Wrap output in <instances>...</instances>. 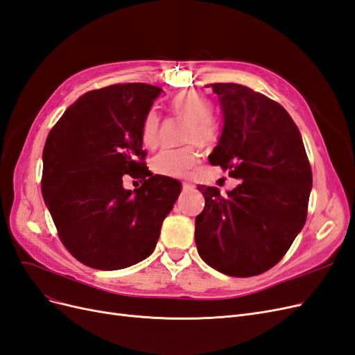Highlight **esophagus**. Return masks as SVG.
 Masks as SVG:
<instances>
[{
  "mask_svg": "<svg viewBox=\"0 0 355 355\" xmlns=\"http://www.w3.org/2000/svg\"><path fill=\"white\" fill-rule=\"evenodd\" d=\"M182 187H184V189H185V191H187V189L196 188V185H194V184H191V182H182Z\"/></svg>",
  "mask_w": 355,
  "mask_h": 355,
  "instance_id": "1",
  "label": "esophagus"
}]
</instances>
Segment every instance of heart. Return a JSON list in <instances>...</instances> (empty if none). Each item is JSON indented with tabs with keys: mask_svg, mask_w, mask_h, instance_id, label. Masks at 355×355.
<instances>
[{
	"mask_svg": "<svg viewBox=\"0 0 355 355\" xmlns=\"http://www.w3.org/2000/svg\"><path fill=\"white\" fill-rule=\"evenodd\" d=\"M171 111L178 116L187 118L184 139L185 142L207 144L216 136V123L209 114L211 111V102L198 92H184L178 94L171 102ZM159 118L157 111H149L141 127V141L144 146L153 148L158 142ZM197 151L192 146L179 149H164L154 158L151 167L157 175L166 178H184L189 170L197 164Z\"/></svg>",
	"mask_w": 355,
	"mask_h": 355,
	"instance_id": "heart-1",
	"label": "heart"
}]
</instances>
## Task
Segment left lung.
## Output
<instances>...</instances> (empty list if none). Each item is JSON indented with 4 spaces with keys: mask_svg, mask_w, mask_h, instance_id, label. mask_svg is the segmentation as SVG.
Here are the masks:
<instances>
[{
    "mask_svg": "<svg viewBox=\"0 0 355 355\" xmlns=\"http://www.w3.org/2000/svg\"><path fill=\"white\" fill-rule=\"evenodd\" d=\"M207 87L223 116L209 161L241 180L227 196L198 187L206 204L196 218L197 250L225 275H259L282 261L304 228L311 166L299 128L280 103L241 84Z\"/></svg>",
    "mask_w": 355,
    "mask_h": 355,
    "instance_id": "left-lung-1",
    "label": "left lung"
}]
</instances>
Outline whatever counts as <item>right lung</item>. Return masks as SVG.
<instances>
[{
  "label": "right lung",
  "mask_w": 355,
  "mask_h": 355,
  "mask_svg": "<svg viewBox=\"0 0 355 355\" xmlns=\"http://www.w3.org/2000/svg\"><path fill=\"white\" fill-rule=\"evenodd\" d=\"M161 92L142 83L89 92L49 133L42 197L63 245L94 270H123L146 259L180 194V182L154 176L144 163L141 127ZM125 174L144 178V185L125 190Z\"/></svg>",
  "instance_id": "obj_1"
}]
</instances>
